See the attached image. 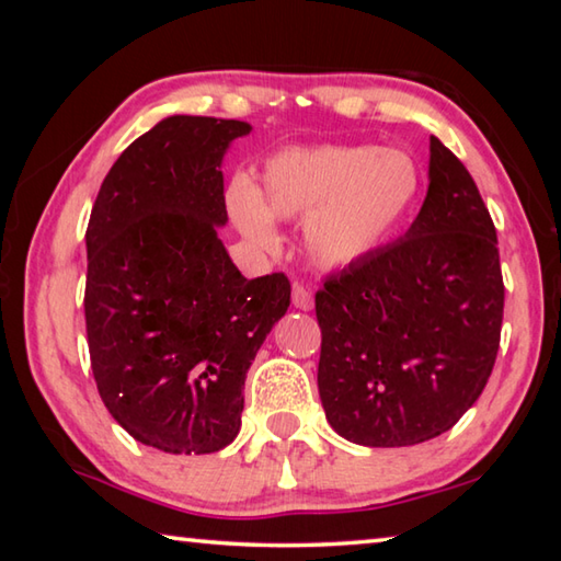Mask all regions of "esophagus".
Here are the masks:
<instances>
[{
    "label": "esophagus",
    "mask_w": 561,
    "mask_h": 561,
    "mask_svg": "<svg viewBox=\"0 0 561 561\" xmlns=\"http://www.w3.org/2000/svg\"><path fill=\"white\" fill-rule=\"evenodd\" d=\"M291 304L297 309H301V311H311V309H314V294H311L309 287H304L301 282H294Z\"/></svg>",
    "instance_id": "1"
}]
</instances>
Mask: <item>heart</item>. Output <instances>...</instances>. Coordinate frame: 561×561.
<instances>
[{"label":"heart","mask_w":561,"mask_h":561,"mask_svg":"<svg viewBox=\"0 0 561 561\" xmlns=\"http://www.w3.org/2000/svg\"><path fill=\"white\" fill-rule=\"evenodd\" d=\"M421 195V170L411 156L378 146L289 148L262 170V195L237 178L227 210L254 244L277 242L272 217L307 220L304 244L324 270L366 262L396 237Z\"/></svg>","instance_id":"obj_1"}]
</instances>
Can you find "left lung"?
<instances>
[{"instance_id": "left-lung-1", "label": "left lung", "mask_w": 561, "mask_h": 561, "mask_svg": "<svg viewBox=\"0 0 561 561\" xmlns=\"http://www.w3.org/2000/svg\"><path fill=\"white\" fill-rule=\"evenodd\" d=\"M428 195L401 240L317 291L319 396L341 438L403 448L450 431L500 348L505 284L492 217L431 136Z\"/></svg>"}]
</instances>
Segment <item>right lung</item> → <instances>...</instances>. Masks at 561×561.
I'll return each instance as SVG.
<instances>
[{
    "label": "right lung",
    "mask_w": 561,
    "mask_h": 561,
    "mask_svg": "<svg viewBox=\"0 0 561 561\" xmlns=\"http://www.w3.org/2000/svg\"><path fill=\"white\" fill-rule=\"evenodd\" d=\"M244 121L170 116L108 170L87 230V336L101 401L138 443L173 455L230 445L244 378L287 314L282 272L244 279L227 222L222 156Z\"/></svg>",
    "instance_id": "obj_1"
}]
</instances>
